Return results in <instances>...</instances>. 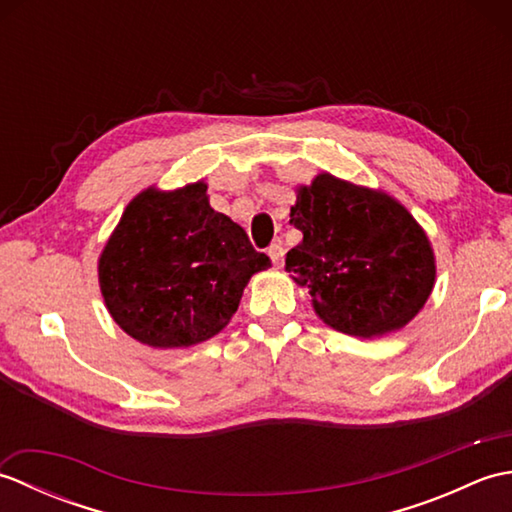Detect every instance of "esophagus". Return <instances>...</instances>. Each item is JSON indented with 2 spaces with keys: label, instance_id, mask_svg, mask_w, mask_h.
Instances as JSON below:
<instances>
[{
  "label": "esophagus",
  "instance_id": "esophagus-1",
  "mask_svg": "<svg viewBox=\"0 0 512 512\" xmlns=\"http://www.w3.org/2000/svg\"><path fill=\"white\" fill-rule=\"evenodd\" d=\"M268 255H270V259H273V264H275V266H281V262H284V255H286V248H284V244H281V242L270 244V248H268Z\"/></svg>",
  "mask_w": 512,
  "mask_h": 512
}]
</instances>
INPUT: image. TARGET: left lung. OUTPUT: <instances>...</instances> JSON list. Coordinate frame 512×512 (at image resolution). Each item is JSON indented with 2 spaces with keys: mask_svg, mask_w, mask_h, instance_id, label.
Returning a JSON list of instances; mask_svg holds the SVG:
<instances>
[{
  "mask_svg": "<svg viewBox=\"0 0 512 512\" xmlns=\"http://www.w3.org/2000/svg\"><path fill=\"white\" fill-rule=\"evenodd\" d=\"M290 224L303 233L286 270L323 323L374 339L416 317L436 284L427 233L391 195L319 173L297 189Z\"/></svg>",
  "mask_w": 512,
  "mask_h": 512,
  "instance_id": "8db88e82",
  "label": "left lung"
}]
</instances>
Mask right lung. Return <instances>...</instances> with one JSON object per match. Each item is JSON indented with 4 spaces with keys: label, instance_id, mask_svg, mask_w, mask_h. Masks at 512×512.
<instances>
[{
    "label": "right lung",
    "instance_id": "add662e5",
    "mask_svg": "<svg viewBox=\"0 0 512 512\" xmlns=\"http://www.w3.org/2000/svg\"><path fill=\"white\" fill-rule=\"evenodd\" d=\"M268 266L244 228L211 209L200 180L149 187L127 204L99 257V284L121 330L171 350L224 330L248 279Z\"/></svg>",
    "mask_w": 512,
    "mask_h": 512
}]
</instances>
